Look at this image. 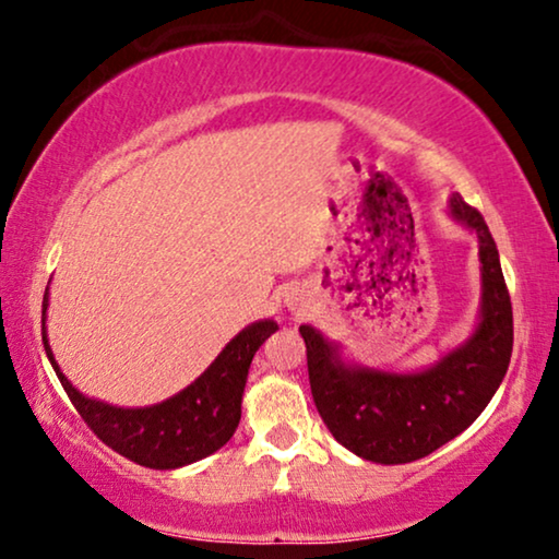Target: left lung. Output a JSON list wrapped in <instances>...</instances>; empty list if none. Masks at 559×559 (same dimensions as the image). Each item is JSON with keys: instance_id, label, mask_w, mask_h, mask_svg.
Segmentation results:
<instances>
[{"instance_id": "8db88e82", "label": "left lung", "mask_w": 559, "mask_h": 559, "mask_svg": "<svg viewBox=\"0 0 559 559\" xmlns=\"http://www.w3.org/2000/svg\"><path fill=\"white\" fill-rule=\"evenodd\" d=\"M450 213L478 234L484 264L480 323L465 346L423 373L348 369L316 328L300 325L320 417L343 448L371 463H412L445 445L486 409L509 369L514 312L499 249L478 209L457 193Z\"/></svg>"}]
</instances>
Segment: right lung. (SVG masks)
Instances as JSON below:
<instances>
[{"label":"right lung","instance_id":"obj_1","mask_svg":"<svg viewBox=\"0 0 559 559\" xmlns=\"http://www.w3.org/2000/svg\"><path fill=\"white\" fill-rule=\"evenodd\" d=\"M45 310L48 293L43 297V343L68 400L73 402L88 430L104 445L119 455L144 465V468H180L224 448L236 432L241 419V394L247 386L251 358L259 346L277 331L274 320L243 328L228 346L221 350L216 361L205 369L188 389L170 396L163 404L144 409H121L111 404L88 400L75 392L71 381L58 369L45 335Z\"/></svg>","mask_w":559,"mask_h":559}]
</instances>
